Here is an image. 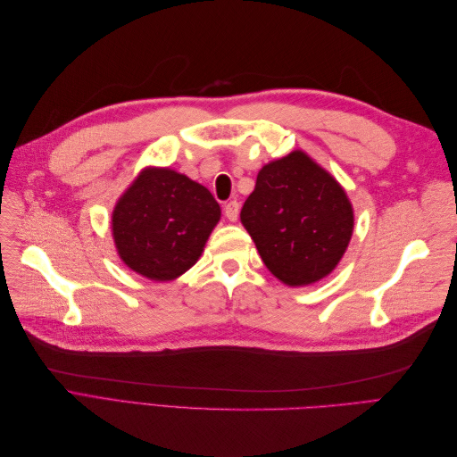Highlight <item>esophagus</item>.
<instances>
[{"mask_svg":"<svg viewBox=\"0 0 457 457\" xmlns=\"http://www.w3.org/2000/svg\"><path fill=\"white\" fill-rule=\"evenodd\" d=\"M238 215H240V204H238L237 200L228 202V204L225 205V217H227L228 220H237Z\"/></svg>","mask_w":457,"mask_h":457,"instance_id":"34e87169","label":"esophagus"}]
</instances>
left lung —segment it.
Instances as JSON below:
<instances>
[{
    "instance_id": "obj_1",
    "label": "left lung",
    "mask_w": 457,
    "mask_h": 457,
    "mask_svg": "<svg viewBox=\"0 0 457 457\" xmlns=\"http://www.w3.org/2000/svg\"><path fill=\"white\" fill-rule=\"evenodd\" d=\"M240 220L267 269L297 287L337 267L353 237L354 213L336 179L294 150L262 165Z\"/></svg>"
}]
</instances>
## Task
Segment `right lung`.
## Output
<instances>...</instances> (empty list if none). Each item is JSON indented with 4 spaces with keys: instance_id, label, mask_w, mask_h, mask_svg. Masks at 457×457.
Listing matches in <instances>:
<instances>
[{
    "instance_id": "1",
    "label": "right lung",
    "mask_w": 457,
    "mask_h": 457,
    "mask_svg": "<svg viewBox=\"0 0 457 457\" xmlns=\"http://www.w3.org/2000/svg\"><path fill=\"white\" fill-rule=\"evenodd\" d=\"M220 219L212 192L170 168H146L112 212L120 259L150 280H175L200 259Z\"/></svg>"
}]
</instances>
